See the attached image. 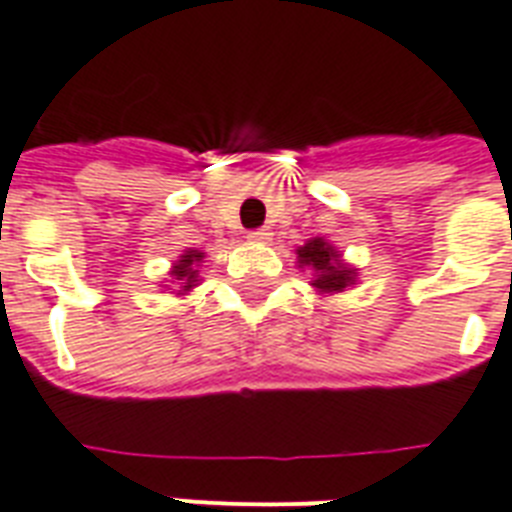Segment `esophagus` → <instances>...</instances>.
<instances>
[{
    "label": "esophagus",
    "mask_w": 512,
    "mask_h": 512,
    "mask_svg": "<svg viewBox=\"0 0 512 512\" xmlns=\"http://www.w3.org/2000/svg\"><path fill=\"white\" fill-rule=\"evenodd\" d=\"M247 239L252 241V244H265V241L271 239V233H268V230H265V228H260V230H249V233H247Z\"/></svg>",
    "instance_id": "obj_1"
}]
</instances>
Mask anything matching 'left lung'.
Here are the masks:
<instances>
[{
    "label": "left lung",
    "mask_w": 512,
    "mask_h": 512,
    "mask_svg": "<svg viewBox=\"0 0 512 512\" xmlns=\"http://www.w3.org/2000/svg\"><path fill=\"white\" fill-rule=\"evenodd\" d=\"M295 255H298V268L311 271V287L319 295H338L357 284V268L346 263L338 247L322 236L308 239L303 247L295 249Z\"/></svg>",
    "instance_id": "1"
}]
</instances>
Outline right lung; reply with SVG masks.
Masks as SVG:
<instances>
[{"label": "right lung", "instance_id": "1", "mask_svg": "<svg viewBox=\"0 0 512 512\" xmlns=\"http://www.w3.org/2000/svg\"><path fill=\"white\" fill-rule=\"evenodd\" d=\"M204 252L201 249H185L179 260H174L169 271V284H174V295H187L190 290H195L201 279H198V265L204 263ZM169 284H161V287H169Z\"/></svg>", "mask_w": 512, "mask_h": 512}]
</instances>
